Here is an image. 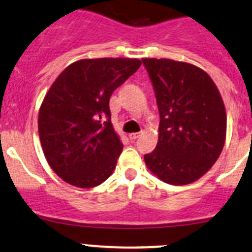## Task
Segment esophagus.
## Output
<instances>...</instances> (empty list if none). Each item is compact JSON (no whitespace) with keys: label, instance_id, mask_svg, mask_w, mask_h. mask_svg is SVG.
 <instances>
[{"label":"esophagus","instance_id":"1","mask_svg":"<svg viewBox=\"0 0 252 252\" xmlns=\"http://www.w3.org/2000/svg\"><path fill=\"white\" fill-rule=\"evenodd\" d=\"M139 136H141V133H139V132H133V133L128 134V137H129V139H131V141H134V139L138 138Z\"/></svg>","mask_w":252,"mask_h":252}]
</instances>
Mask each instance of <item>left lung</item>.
<instances>
[{
  "label": "left lung",
  "mask_w": 252,
  "mask_h": 252,
  "mask_svg": "<svg viewBox=\"0 0 252 252\" xmlns=\"http://www.w3.org/2000/svg\"><path fill=\"white\" fill-rule=\"evenodd\" d=\"M160 114L157 148L144 155L147 167L164 182L184 186L204 176L221 154L227 116L219 88L193 64L142 59Z\"/></svg>",
  "instance_id": "1"
}]
</instances>
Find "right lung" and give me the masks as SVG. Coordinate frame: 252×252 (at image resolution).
I'll return each instance as SVG.
<instances>
[{
    "label": "right lung",
    "mask_w": 252,
    "mask_h": 252,
    "mask_svg": "<svg viewBox=\"0 0 252 252\" xmlns=\"http://www.w3.org/2000/svg\"><path fill=\"white\" fill-rule=\"evenodd\" d=\"M139 59H81L62 71L38 113V136L52 170L66 183L93 188L113 173L123 143L111 125L110 95Z\"/></svg>",
    "instance_id": "right-lung-1"
}]
</instances>
